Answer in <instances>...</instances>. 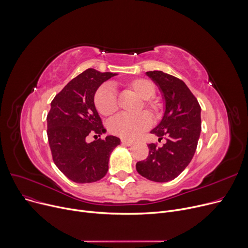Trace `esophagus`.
<instances>
[{"label":"esophagus","mask_w":248,"mask_h":248,"mask_svg":"<svg viewBox=\"0 0 248 248\" xmlns=\"http://www.w3.org/2000/svg\"><path fill=\"white\" fill-rule=\"evenodd\" d=\"M121 142H122V144L126 145V146H132V145L134 144V142H133V141L126 140V139H122V140H121Z\"/></svg>","instance_id":"obj_1"}]
</instances>
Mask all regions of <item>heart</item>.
I'll return each instance as SVG.
<instances>
[{
    "mask_svg": "<svg viewBox=\"0 0 248 248\" xmlns=\"http://www.w3.org/2000/svg\"><path fill=\"white\" fill-rule=\"evenodd\" d=\"M126 88L142 99L139 111L146 109L153 117L161 115L162 104L155 94L154 84L145 78H136L124 83ZM94 104L99 113L104 116H112L118 110V101L112 87L104 85L100 87L94 96ZM152 120L148 113L142 112L136 116L119 115L109 122V130L114 135L124 139H134L151 126Z\"/></svg>",
    "mask_w": 248,
    "mask_h": 248,
    "instance_id": "obj_1",
    "label": "heart"
}]
</instances>
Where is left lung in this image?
I'll return each mask as SVG.
<instances>
[{
	"label": "left lung",
	"mask_w": 248,
	"mask_h": 248,
	"mask_svg": "<svg viewBox=\"0 0 248 248\" xmlns=\"http://www.w3.org/2000/svg\"><path fill=\"white\" fill-rule=\"evenodd\" d=\"M146 75L164 101L163 117L150 133L158 141H166L161 147L149 144V155L137 162L136 170L151 181L167 182L176 178L194 156L201 132V108L182 80L162 71H149Z\"/></svg>",
	"instance_id": "obj_1"
}]
</instances>
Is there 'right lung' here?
Masks as SVG:
<instances>
[{"label": "right lung", "mask_w": 248, "mask_h": 248, "mask_svg": "<svg viewBox=\"0 0 248 248\" xmlns=\"http://www.w3.org/2000/svg\"><path fill=\"white\" fill-rule=\"evenodd\" d=\"M116 73L87 69L55 96L47 116V134L54 163L70 180L91 183L103 178L109 157L120 139L112 135L88 143L90 133L102 135L105 128L94 104L99 87Z\"/></svg>", "instance_id": "add662e5"}]
</instances>
